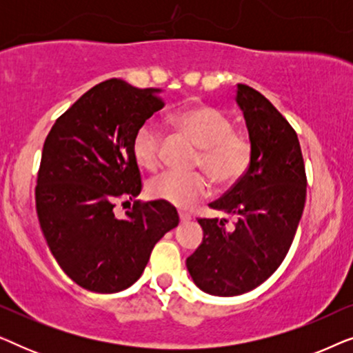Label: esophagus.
Returning a JSON list of instances; mask_svg holds the SVG:
<instances>
[{"instance_id": "esophagus-1", "label": "esophagus", "mask_w": 353, "mask_h": 353, "mask_svg": "<svg viewBox=\"0 0 353 353\" xmlns=\"http://www.w3.org/2000/svg\"><path fill=\"white\" fill-rule=\"evenodd\" d=\"M178 216H180L181 221H190L191 220V215L188 214V212H183V210H178Z\"/></svg>"}]
</instances>
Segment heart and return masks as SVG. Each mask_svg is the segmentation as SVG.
<instances>
[{"instance_id": "b5f03b06", "label": "heart", "mask_w": 353, "mask_h": 353, "mask_svg": "<svg viewBox=\"0 0 353 353\" xmlns=\"http://www.w3.org/2000/svg\"><path fill=\"white\" fill-rule=\"evenodd\" d=\"M173 130L186 134L199 146L194 165L209 173L216 185L234 186L252 165L254 146L244 133L233 132V122L225 112L209 104H196L170 117ZM134 162L146 172H156L162 163V132L146 120L132 143ZM212 192V181L204 172H168L149 183V194L167 204L190 209Z\"/></svg>"}]
</instances>
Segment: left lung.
<instances>
[{
    "mask_svg": "<svg viewBox=\"0 0 353 353\" xmlns=\"http://www.w3.org/2000/svg\"><path fill=\"white\" fill-rule=\"evenodd\" d=\"M236 101L254 146L252 165L209 207L236 215L238 221L233 230H226L228 220H197L204 239L186 260L197 286L221 297L252 291L276 272L296 236L307 194L296 130L248 85H238Z\"/></svg>",
    "mask_w": 353,
    "mask_h": 353,
    "instance_id": "8db88e82",
    "label": "left lung"
}]
</instances>
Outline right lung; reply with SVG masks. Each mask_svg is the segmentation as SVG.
I'll return each instance as SVG.
<instances>
[{
	"instance_id": "obj_1",
	"label": "right lung",
	"mask_w": 353,
	"mask_h": 353,
	"mask_svg": "<svg viewBox=\"0 0 353 353\" xmlns=\"http://www.w3.org/2000/svg\"><path fill=\"white\" fill-rule=\"evenodd\" d=\"M163 105L157 88L101 81L56 120L43 144L38 220L59 267L88 291L132 286L157 241L178 226L176 209L163 201H134L127 219L114 215L117 202L141 192L132 143Z\"/></svg>"
}]
</instances>
